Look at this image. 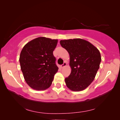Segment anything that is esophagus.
<instances>
[{
  "label": "esophagus",
  "instance_id": "1",
  "mask_svg": "<svg viewBox=\"0 0 120 120\" xmlns=\"http://www.w3.org/2000/svg\"><path fill=\"white\" fill-rule=\"evenodd\" d=\"M66 65H67V63H66V62H64L63 64L61 65V67H62V68H63V67H64L65 66H66Z\"/></svg>",
  "mask_w": 120,
  "mask_h": 120
}]
</instances>
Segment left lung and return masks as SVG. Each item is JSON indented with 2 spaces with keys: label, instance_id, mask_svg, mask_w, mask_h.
Listing matches in <instances>:
<instances>
[{
  "label": "left lung",
  "instance_id": "left-lung-1",
  "mask_svg": "<svg viewBox=\"0 0 120 120\" xmlns=\"http://www.w3.org/2000/svg\"><path fill=\"white\" fill-rule=\"evenodd\" d=\"M70 56L71 73L65 79L67 86L73 91L86 88L94 80L101 62L99 50L87 41L73 39L60 41Z\"/></svg>",
  "mask_w": 120,
  "mask_h": 120
}]
</instances>
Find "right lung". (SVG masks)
Segmentation results:
<instances>
[{"label": "right lung", "instance_id": "1", "mask_svg": "<svg viewBox=\"0 0 120 120\" xmlns=\"http://www.w3.org/2000/svg\"><path fill=\"white\" fill-rule=\"evenodd\" d=\"M58 40L39 37L26 44L19 63L25 81L31 88L45 90L50 87L58 70L53 51Z\"/></svg>", "mask_w": 120, "mask_h": 120}]
</instances>
